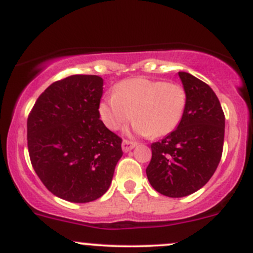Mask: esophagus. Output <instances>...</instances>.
Here are the masks:
<instances>
[{
	"mask_svg": "<svg viewBox=\"0 0 253 253\" xmlns=\"http://www.w3.org/2000/svg\"><path fill=\"white\" fill-rule=\"evenodd\" d=\"M134 147H136V143L128 141V139H124V142H122V150H124L125 153L129 152V150L133 149Z\"/></svg>",
	"mask_w": 253,
	"mask_h": 253,
	"instance_id": "34e87169",
	"label": "esophagus"
}]
</instances>
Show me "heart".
Masks as SVG:
<instances>
[{
    "instance_id": "heart-1",
    "label": "heart",
    "mask_w": 253,
    "mask_h": 253,
    "mask_svg": "<svg viewBox=\"0 0 253 253\" xmlns=\"http://www.w3.org/2000/svg\"><path fill=\"white\" fill-rule=\"evenodd\" d=\"M187 106L183 85L174 82L131 78L119 83L115 95L99 104V116L111 131L136 117L133 129L142 136L164 137L181 124Z\"/></svg>"
}]
</instances>
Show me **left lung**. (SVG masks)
<instances>
[{"instance_id":"obj_1","label":"left lung","mask_w":253,"mask_h":253,"mask_svg":"<svg viewBox=\"0 0 253 253\" xmlns=\"http://www.w3.org/2000/svg\"><path fill=\"white\" fill-rule=\"evenodd\" d=\"M187 93V106L177 128L152 143L147 177L168 197H185L202 188L223 154L225 116L213 89L187 72H178Z\"/></svg>"}]
</instances>
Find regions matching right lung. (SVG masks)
Returning a JSON list of instances; mask_svg holds the SVG:
<instances>
[{
  "mask_svg": "<svg viewBox=\"0 0 253 253\" xmlns=\"http://www.w3.org/2000/svg\"><path fill=\"white\" fill-rule=\"evenodd\" d=\"M103 78L75 75L55 82L28 116V150L45 187L73 203L98 200L110 187L122 139L99 116Z\"/></svg>",
  "mask_w": 253,
  "mask_h": 253,
  "instance_id": "obj_1",
  "label": "right lung"
}]
</instances>
